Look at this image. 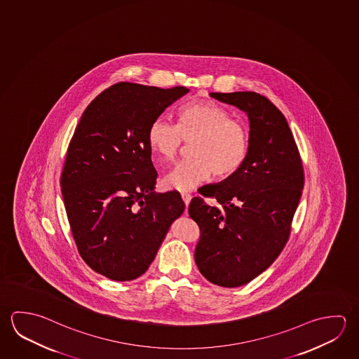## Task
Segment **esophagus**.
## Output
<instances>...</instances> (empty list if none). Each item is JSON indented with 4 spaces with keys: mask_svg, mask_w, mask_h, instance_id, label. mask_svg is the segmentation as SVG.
I'll use <instances>...</instances> for the list:
<instances>
[{
    "mask_svg": "<svg viewBox=\"0 0 359 359\" xmlns=\"http://www.w3.org/2000/svg\"><path fill=\"white\" fill-rule=\"evenodd\" d=\"M182 198L184 203H185V205L188 207L189 203L191 201V194L190 193H182Z\"/></svg>",
    "mask_w": 359,
    "mask_h": 359,
    "instance_id": "1",
    "label": "esophagus"
}]
</instances>
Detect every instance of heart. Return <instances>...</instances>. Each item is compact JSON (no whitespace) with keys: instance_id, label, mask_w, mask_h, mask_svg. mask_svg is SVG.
<instances>
[{"instance_id":"b5f03b06","label":"heart","mask_w":359,"mask_h":359,"mask_svg":"<svg viewBox=\"0 0 359 359\" xmlns=\"http://www.w3.org/2000/svg\"><path fill=\"white\" fill-rule=\"evenodd\" d=\"M147 142L165 161H175L185 142H190L191 158L177 165L163 182L165 188L177 191H188L212 172L217 179L236 175L250 154L245 122L233 118L226 108L210 100L182 104L177 123L155 118L147 130Z\"/></svg>"}]
</instances>
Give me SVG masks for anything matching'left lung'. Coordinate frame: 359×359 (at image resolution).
I'll list each match as a JSON object with an SVG mask.
<instances>
[{"label": "left lung", "mask_w": 359, "mask_h": 359, "mask_svg": "<svg viewBox=\"0 0 359 359\" xmlns=\"http://www.w3.org/2000/svg\"><path fill=\"white\" fill-rule=\"evenodd\" d=\"M248 114L250 154L224 182L205 185L189 205L201 228L195 262L208 281L238 287L269 269L289 241L302 198L300 152L281 111L256 92L210 93ZM204 197L221 208L208 206Z\"/></svg>", "instance_id": "8db88e82"}]
</instances>
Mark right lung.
<instances>
[{
	"instance_id": "add662e5",
	"label": "right lung",
	"mask_w": 359,
	"mask_h": 359,
	"mask_svg": "<svg viewBox=\"0 0 359 359\" xmlns=\"http://www.w3.org/2000/svg\"><path fill=\"white\" fill-rule=\"evenodd\" d=\"M188 90L116 83L89 103L70 140L60 175L70 231L84 262L114 281L144 275L184 213L179 191L154 193L147 130Z\"/></svg>"
}]
</instances>
